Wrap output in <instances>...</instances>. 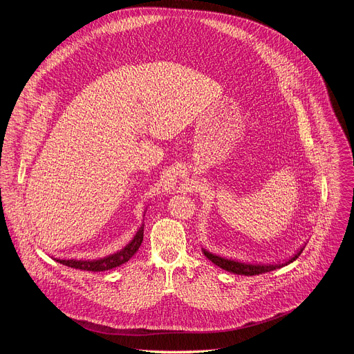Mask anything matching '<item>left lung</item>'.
Masks as SVG:
<instances>
[{
    "label": "left lung",
    "instance_id": "1",
    "mask_svg": "<svg viewBox=\"0 0 354 354\" xmlns=\"http://www.w3.org/2000/svg\"><path fill=\"white\" fill-rule=\"evenodd\" d=\"M304 247H301L299 251H297V254H294L290 259H287L286 263H277V264H248V263H241V261H236V259H230V258H224V257H219L216 254H212L207 250H203V255H205L209 261H212L215 266L221 267L222 270L225 271H230V272H234V274H238V275H258V274H263V272H270V271H274V270H278V268H283L288 264H291L292 261H295L297 258L300 257V254L303 252Z\"/></svg>",
    "mask_w": 354,
    "mask_h": 354
}]
</instances>
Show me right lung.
Masks as SVG:
<instances>
[{
	"instance_id": "1",
	"label": "right lung",
	"mask_w": 354,
	"mask_h": 354,
	"mask_svg": "<svg viewBox=\"0 0 354 354\" xmlns=\"http://www.w3.org/2000/svg\"><path fill=\"white\" fill-rule=\"evenodd\" d=\"M143 228H145V225L142 224V227L138 230L133 239L130 241V243L124 248H122L120 251H118L115 254H110V255L99 258V259H55V261L63 264V266L76 268V270L95 271V272L116 268V267L127 263L129 259L136 254V251L139 250V247L142 245V241H143Z\"/></svg>"
}]
</instances>
